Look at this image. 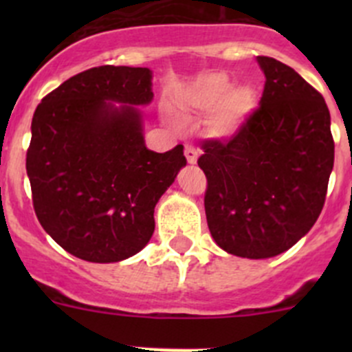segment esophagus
<instances>
[{"label":"esophagus","mask_w":352,"mask_h":352,"mask_svg":"<svg viewBox=\"0 0 352 352\" xmlns=\"http://www.w3.org/2000/svg\"><path fill=\"white\" fill-rule=\"evenodd\" d=\"M186 158L190 165L197 163V150L194 146H186Z\"/></svg>","instance_id":"obj_1"}]
</instances>
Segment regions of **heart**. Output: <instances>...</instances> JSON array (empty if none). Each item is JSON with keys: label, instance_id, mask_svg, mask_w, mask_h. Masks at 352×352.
I'll use <instances>...</instances> for the list:
<instances>
[{"label": "heart", "instance_id": "obj_1", "mask_svg": "<svg viewBox=\"0 0 352 352\" xmlns=\"http://www.w3.org/2000/svg\"><path fill=\"white\" fill-rule=\"evenodd\" d=\"M172 107L180 117L212 113L211 129L223 140L235 138L255 109L250 87H233L226 73H206L175 94Z\"/></svg>", "mask_w": 352, "mask_h": 352}]
</instances>
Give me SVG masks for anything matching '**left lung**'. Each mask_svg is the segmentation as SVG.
I'll return each instance as SVG.
<instances>
[{"label": "left lung", "instance_id": "8db88e82", "mask_svg": "<svg viewBox=\"0 0 352 352\" xmlns=\"http://www.w3.org/2000/svg\"><path fill=\"white\" fill-rule=\"evenodd\" d=\"M258 109L228 141L202 144L206 218L214 242L245 258H269L303 239L320 216L333 168L324 97L293 67L258 56Z\"/></svg>", "mask_w": 352, "mask_h": 352}]
</instances>
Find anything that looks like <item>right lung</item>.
<instances>
[{
	"instance_id": "right-lung-1",
	"label": "right lung",
	"mask_w": 352,
	"mask_h": 352,
	"mask_svg": "<svg viewBox=\"0 0 352 352\" xmlns=\"http://www.w3.org/2000/svg\"><path fill=\"white\" fill-rule=\"evenodd\" d=\"M151 74L91 67L35 109L27 151L35 214L74 257L109 264L143 250L156 202L187 165L182 144L165 153L144 144L140 105L153 100Z\"/></svg>"
}]
</instances>
